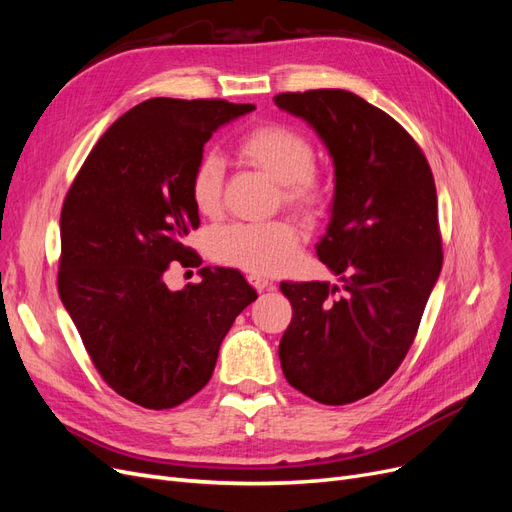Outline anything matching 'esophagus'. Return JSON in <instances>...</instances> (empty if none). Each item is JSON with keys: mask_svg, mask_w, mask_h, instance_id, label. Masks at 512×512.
<instances>
[{"mask_svg": "<svg viewBox=\"0 0 512 512\" xmlns=\"http://www.w3.org/2000/svg\"><path fill=\"white\" fill-rule=\"evenodd\" d=\"M247 282H250L258 292H265L267 288H271L273 284L269 282V280H265V277H262V275H247Z\"/></svg>", "mask_w": 512, "mask_h": 512, "instance_id": "obj_1", "label": "esophagus"}]
</instances>
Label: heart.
I'll return each mask as SVG.
<instances>
[{
    "instance_id": "b5f03b06",
    "label": "heart",
    "mask_w": 512,
    "mask_h": 512,
    "mask_svg": "<svg viewBox=\"0 0 512 512\" xmlns=\"http://www.w3.org/2000/svg\"><path fill=\"white\" fill-rule=\"evenodd\" d=\"M239 156L252 168L282 185V200L301 213H318L327 205V183L316 173V151L309 138L282 123H265L247 132ZM224 166L215 153H205L192 170L190 196L198 213H220ZM209 254L222 265L254 275H273L290 267L297 254L299 232L286 220L267 224H230L209 235Z\"/></svg>"
}]
</instances>
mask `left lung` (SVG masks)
<instances>
[{
	"instance_id": "8db88e82",
	"label": "left lung",
	"mask_w": 512,
	"mask_h": 512,
	"mask_svg": "<svg viewBox=\"0 0 512 512\" xmlns=\"http://www.w3.org/2000/svg\"><path fill=\"white\" fill-rule=\"evenodd\" d=\"M327 145L335 166L331 222L316 245L339 280L282 282L292 320L280 342L286 380L320 404L378 391L408 354L442 269L438 196L414 138L344 89L273 98Z\"/></svg>"
}]
</instances>
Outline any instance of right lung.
Segmentation results:
<instances>
[{"label": "right lung", "mask_w": 512, "mask_h": 512, "mask_svg": "<svg viewBox=\"0 0 512 512\" xmlns=\"http://www.w3.org/2000/svg\"><path fill=\"white\" fill-rule=\"evenodd\" d=\"M226 100L151 98L91 149L61 207L59 297L104 382L149 410L183 404L209 382L222 339L256 290L237 269L203 267L170 290V262L198 267L190 179L224 123L254 111Z\"/></svg>", "instance_id": "1"}]
</instances>
